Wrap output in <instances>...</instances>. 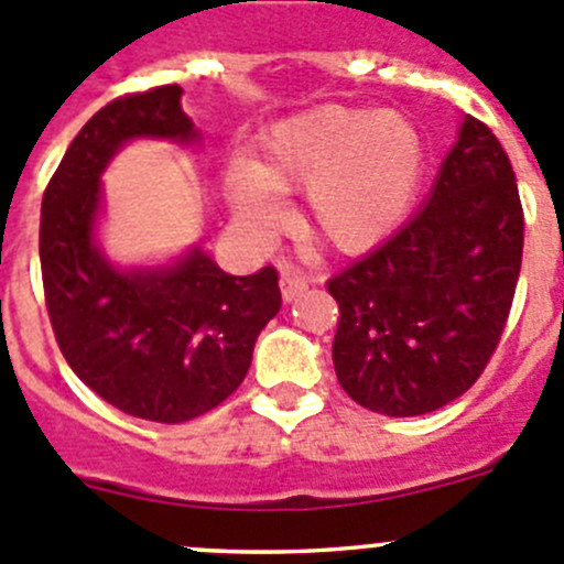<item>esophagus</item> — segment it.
Masks as SVG:
<instances>
[{"label":"esophagus","mask_w":564,"mask_h":564,"mask_svg":"<svg viewBox=\"0 0 564 564\" xmlns=\"http://www.w3.org/2000/svg\"><path fill=\"white\" fill-rule=\"evenodd\" d=\"M279 285H282V299H285V302H296V299L310 288L307 279H304L299 271H282Z\"/></svg>","instance_id":"esophagus-1"}]
</instances>
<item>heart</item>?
I'll return each mask as SVG.
<instances>
[{"label": "heart", "mask_w": 564, "mask_h": 564, "mask_svg": "<svg viewBox=\"0 0 564 564\" xmlns=\"http://www.w3.org/2000/svg\"><path fill=\"white\" fill-rule=\"evenodd\" d=\"M423 138L399 110L321 105L271 127L251 163L227 174L235 216L257 232L279 224L276 198L304 191L302 224L337 254L382 243L412 205Z\"/></svg>", "instance_id": "b5f03b06"}]
</instances>
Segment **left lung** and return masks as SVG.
<instances>
[{
  "label": "left lung",
  "instance_id": "8db88e82",
  "mask_svg": "<svg viewBox=\"0 0 564 564\" xmlns=\"http://www.w3.org/2000/svg\"><path fill=\"white\" fill-rule=\"evenodd\" d=\"M523 260V207L498 138L465 116L426 205L326 282L332 359L366 410L412 417L459 399L496 351Z\"/></svg>",
  "mask_w": 564,
  "mask_h": 564
}]
</instances>
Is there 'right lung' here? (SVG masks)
I'll use <instances>...</instances> for the list:
<instances>
[{
	"mask_svg": "<svg viewBox=\"0 0 564 564\" xmlns=\"http://www.w3.org/2000/svg\"><path fill=\"white\" fill-rule=\"evenodd\" d=\"M180 85L127 94L79 130L41 205V273L57 346L107 404L158 423L205 415L238 390L257 335L282 307L271 265L221 271L191 249L171 265L116 268L96 246L101 171L135 138L196 143Z\"/></svg>",
	"mask_w": 564,
	"mask_h": 564,
	"instance_id": "1",
	"label": "right lung"
}]
</instances>
